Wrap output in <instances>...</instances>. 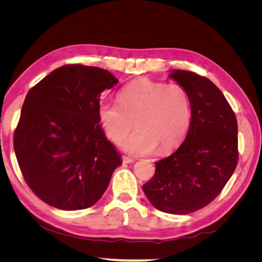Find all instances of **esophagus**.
Instances as JSON below:
<instances>
[{
	"label": "esophagus",
	"mask_w": 262,
	"mask_h": 262,
	"mask_svg": "<svg viewBox=\"0 0 262 262\" xmlns=\"http://www.w3.org/2000/svg\"><path fill=\"white\" fill-rule=\"evenodd\" d=\"M134 161L132 160V158L125 156V155H122V163L123 164H130V163H133Z\"/></svg>",
	"instance_id": "1"
}]
</instances>
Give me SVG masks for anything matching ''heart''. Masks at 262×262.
I'll return each mask as SVG.
<instances>
[{
  "instance_id": "heart-1",
  "label": "heart",
  "mask_w": 262,
  "mask_h": 262,
  "mask_svg": "<svg viewBox=\"0 0 262 262\" xmlns=\"http://www.w3.org/2000/svg\"><path fill=\"white\" fill-rule=\"evenodd\" d=\"M118 102L101 101L99 119L110 141L120 144L133 128L138 130L124 143L133 155L165 154L184 141L191 121V104L184 86L142 77L125 85Z\"/></svg>"
}]
</instances>
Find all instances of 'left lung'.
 <instances>
[{"mask_svg":"<svg viewBox=\"0 0 262 262\" xmlns=\"http://www.w3.org/2000/svg\"><path fill=\"white\" fill-rule=\"evenodd\" d=\"M169 76L188 91L191 121L184 143L155 163V175L143 191L157 210L189 214L212 202L232 177L238 129L232 107L209 78L184 70Z\"/></svg>","mask_w":262,"mask_h":262,"instance_id":"8db88e82","label":"left lung"}]
</instances>
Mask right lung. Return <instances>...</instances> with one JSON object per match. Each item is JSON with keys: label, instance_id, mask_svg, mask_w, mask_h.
<instances>
[{"label": "right lung", "instance_id": "1", "mask_svg": "<svg viewBox=\"0 0 262 262\" xmlns=\"http://www.w3.org/2000/svg\"><path fill=\"white\" fill-rule=\"evenodd\" d=\"M117 83L107 70L68 64L28 92L14 132V150L26 184L51 207H92L121 165L98 115L100 94Z\"/></svg>", "mask_w": 262, "mask_h": 262}]
</instances>
